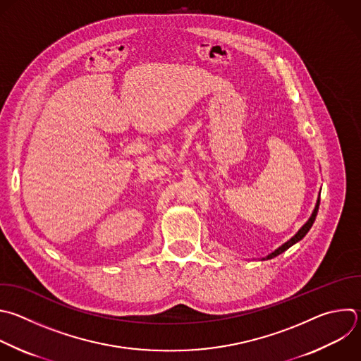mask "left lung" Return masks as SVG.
<instances>
[{"label":"left lung","instance_id":"obj_1","mask_svg":"<svg viewBox=\"0 0 361 361\" xmlns=\"http://www.w3.org/2000/svg\"><path fill=\"white\" fill-rule=\"evenodd\" d=\"M319 204H320V194H319V198H317V202H316V205H314V209H313V212H312V215H310V218L307 219V222L289 239L288 243H285L282 247H279L278 250H275L272 254H269L268 257H265V258H262V261H265V259H272V258H275V257H278V255H281L282 252H285L286 250H289L292 245H295L296 243H299L300 239L309 232V229L312 228V225H313V222H314V219H316V215H317V211H319Z\"/></svg>","mask_w":361,"mask_h":361}]
</instances>
